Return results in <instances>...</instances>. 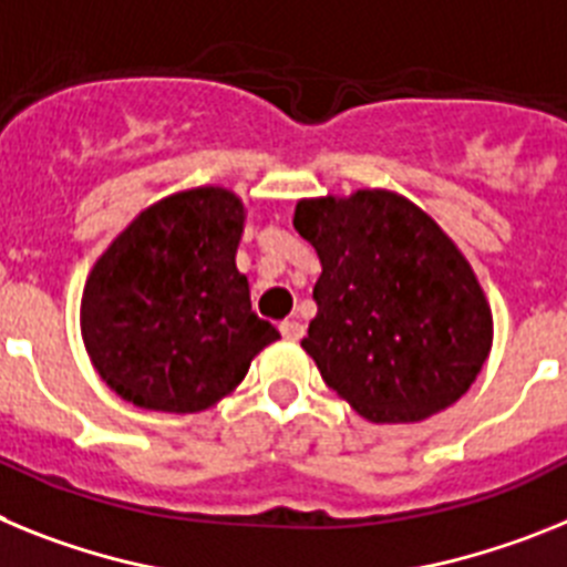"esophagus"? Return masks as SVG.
<instances>
[{
  "label": "esophagus",
  "instance_id": "34e87169",
  "mask_svg": "<svg viewBox=\"0 0 567 567\" xmlns=\"http://www.w3.org/2000/svg\"><path fill=\"white\" fill-rule=\"evenodd\" d=\"M279 331H282L285 339H290V342H297V339H302L305 324L299 322V319H285V322L279 324Z\"/></svg>",
  "mask_w": 567,
  "mask_h": 567
}]
</instances>
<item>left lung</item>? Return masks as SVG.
<instances>
[{
	"instance_id": "1",
	"label": "left lung",
	"mask_w": 567,
	"mask_h": 567,
	"mask_svg": "<svg viewBox=\"0 0 567 567\" xmlns=\"http://www.w3.org/2000/svg\"><path fill=\"white\" fill-rule=\"evenodd\" d=\"M293 228L322 265L305 353L339 400L377 425L422 422L474 385L494 313L474 268L396 190L299 199Z\"/></svg>"
}]
</instances>
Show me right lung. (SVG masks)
Instances as JSON below:
<instances>
[{
	"mask_svg": "<svg viewBox=\"0 0 567 567\" xmlns=\"http://www.w3.org/2000/svg\"><path fill=\"white\" fill-rule=\"evenodd\" d=\"M245 205L223 185L147 205L93 262L79 328L93 368L136 408L199 413L225 400L279 331L236 270Z\"/></svg>",
	"mask_w": 567,
	"mask_h": 567,
	"instance_id": "obj_1",
	"label": "right lung"
}]
</instances>
